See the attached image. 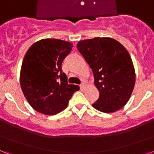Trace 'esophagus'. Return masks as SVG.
I'll return each instance as SVG.
<instances>
[{
  "label": "esophagus",
  "mask_w": 154,
  "mask_h": 154,
  "mask_svg": "<svg viewBox=\"0 0 154 154\" xmlns=\"http://www.w3.org/2000/svg\"><path fill=\"white\" fill-rule=\"evenodd\" d=\"M80 87H81L82 88H85V87H86V84L83 82V83H82V84H80Z\"/></svg>",
  "instance_id": "1"
}]
</instances>
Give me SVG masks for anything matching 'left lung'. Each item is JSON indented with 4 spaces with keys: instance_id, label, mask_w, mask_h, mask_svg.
Masks as SVG:
<instances>
[{
    "instance_id": "left-lung-1",
    "label": "left lung",
    "mask_w": 154,
    "mask_h": 154,
    "mask_svg": "<svg viewBox=\"0 0 154 154\" xmlns=\"http://www.w3.org/2000/svg\"><path fill=\"white\" fill-rule=\"evenodd\" d=\"M77 48L92 69L100 94L92 106L104 113L122 108L136 83L133 62L125 47L112 38L96 37L79 41Z\"/></svg>"
}]
</instances>
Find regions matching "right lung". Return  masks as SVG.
<instances>
[{
  "instance_id": "add662e5",
  "label": "right lung",
  "mask_w": 154,
  "mask_h": 154,
  "mask_svg": "<svg viewBox=\"0 0 154 154\" xmlns=\"http://www.w3.org/2000/svg\"><path fill=\"white\" fill-rule=\"evenodd\" d=\"M73 47L70 42L43 39L32 45L20 70L22 91L30 106L39 113L54 115L66 108L78 85L67 84L62 63Z\"/></svg>"
}]
</instances>
